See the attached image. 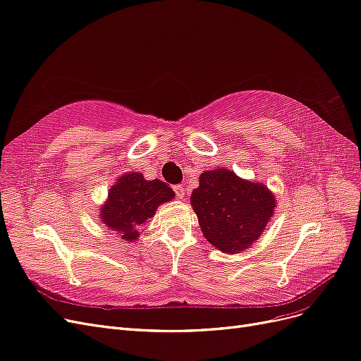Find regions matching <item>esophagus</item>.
I'll list each match as a JSON object with an SVG mask.
<instances>
[{
    "label": "esophagus",
    "instance_id": "1",
    "mask_svg": "<svg viewBox=\"0 0 361 361\" xmlns=\"http://www.w3.org/2000/svg\"><path fill=\"white\" fill-rule=\"evenodd\" d=\"M173 192H176L177 197H180V200H181V197L184 196V188H183V185H181V184H177V185H173Z\"/></svg>",
    "mask_w": 361,
    "mask_h": 361
}]
</instances>
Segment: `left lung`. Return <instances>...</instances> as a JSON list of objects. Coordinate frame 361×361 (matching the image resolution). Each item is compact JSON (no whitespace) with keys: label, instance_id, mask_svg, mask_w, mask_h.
I'll list each match as a JSON object with an SVG mask.
<instances>
[{"label":"left lung","instance_id":"1","mask_svg":"<svg viewBox=\"0 0 361 361\" xmlns=\"http://www.w3.org/2000/svg\"><path fill=\"white\" fill-rule=\"evenodd\" d=\"M190 202L208 243L232 255L259 238L273 217L276 197L262 183L241 180L220 168L201 173Z\"/></svg>","mask_w":361,"mask_h":361}]
</instances>
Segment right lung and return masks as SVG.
I'll use <instances>...</instances> for the list:
<instances>
[{
	"label": "right lung",
	"mask_w": 361,
	"mask_h": 361,
	"mask_svg": "<svg viewBox=\"0 0 361 361\" xmlns=\"http://www.w3.org/2000/svg\"><path fill=\"white\" fill-rule=\"evenodd\" d=\"M176 196L165 181L145 180L141 172H127L109 189L100 208L102 224L124 241H135L139 228L153 219L156 208Z\"/></svg>",
	"instance_id": "1"
}]
</instances>
